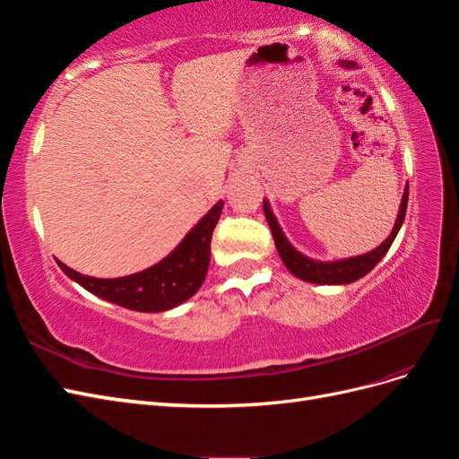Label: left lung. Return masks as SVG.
Segmentation results:
<instances>
[{
  "instance_id": "1",
  "label": "left lung",
  "mask_w": 459,
  "mask_h": 459,
  "mask_svg": "<svg viewBox=\"0 0 459 459\" xmlns=\"http://www.w3.org/2000/svg\"><path fill=\"white\" fill-rule=\"evenodd\" d=\"M406 208H408V187L404 191V197H402L400 212H398L393 233L388 235L385 243H381L377 248H375V251H371L368 255H362V256L339 260V262H316V260H310L304 255H300L299 251H295L293 247H290V243L285 239V235H283L280 224H277L272 211H270L268 201H264V214H266V220L270 224L273 241H275V247H277V253H280L287 270L293 275H297L299 280L310 281V283H319V285L352 283V281L359 280V277H364L366 273H369L375 266H377V262L386 255L388 248H391V245L396 238V233L402 226V221H404Z\"/></svg>"
}]
</instances>
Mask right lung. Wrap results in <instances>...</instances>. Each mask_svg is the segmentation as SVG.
I'll use <instances>...</instances> for the list:
<instances>
[{
    "label": "right lung",
    "mask_w": 459,
    "mask_h": 459,
    "mask_svg": "<svg viewBox=\"0 0 459 459\" xmlns=\"http://www.w3.org/2000/svg\"><path fill=\"white\" fill-rule=\"evenodd\" d=\"M221 206L224 203L218 201L169 256L140 273L117 277V280H100V277L82 275L59 260L57 264L71 280L88 289L90 293L118 307L137 312L170 310L195 295L204 281L211 262L212 231L220 220Z\"/></svg>",
    "instance_id": "add662e5"
}]
</instances>
